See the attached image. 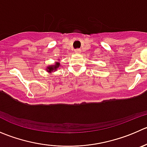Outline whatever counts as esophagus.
<instances>
[{
	"instance_id": "obj_1",
	"label": "esophagus",
	"mask_w": 147,
	"mask_h": 147,
	"mask_svg": "<svg viewBox=\"0 0 147 147\" xmlns=\"http://www.w3.org/2000/svg\"><path fill=\"white\" fill-rule=\"evenodd\" d=\"M81 52H82V50H80V49H76L75 50V53H81Z\"/></svg>"
}]
</instances>
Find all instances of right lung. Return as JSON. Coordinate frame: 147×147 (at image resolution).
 I'll return each instance as SVG.
<instances>
[{"label":"right lung","instance_id":"right-lung-1","mask_svg":"<svg viewBox=\"0 0 147 147\" xmlns=\"http://www.w3.org/2000/svg\"><path fill=\"white\" fill-rule=\"evenodd\" d=\"M60 66V63L59 62H56L55 63V65H50V66L47 67V71L49 73L53 72V71H55Z\"/></svg>","mask_w":147,"mask_h":147}]
</instances>
